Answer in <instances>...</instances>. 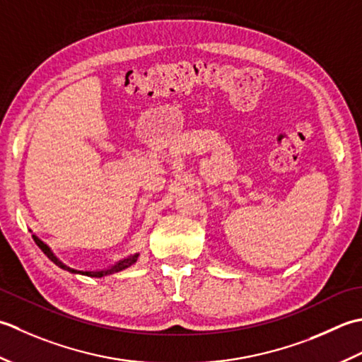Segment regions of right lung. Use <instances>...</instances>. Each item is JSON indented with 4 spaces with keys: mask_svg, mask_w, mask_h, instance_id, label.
Segmentation results:
<instances>
[{
    "mask_svg": "<svg viewBox=\"0 0 362 362\" xmlns=\"http://www.w3.org/2000/svg\"><path fill=\"white\" fill-rule=\"evenodd\" d=\"M33 239H34V242L37 243V245H39V248L42 250L43 253H45L51 261H53L56 265H59V267L61 269H64V270H69V272H71V274H81V275H86V276H95V278H101V276H105V275H109V274H114V272H120V270H123V269H127V267H129L131 264H134L136 262V259H137V255H134V256H131V257H127V259H123V261H120L119 264L117 265H114L112 269H109V270H101V272H79V270H75V269H70V267H67V265L65 264H62L61 261L57 259V257L49 252V248L45 245V243H43L39 238H37V235H34L33 234Z\"/></svg>",
    "mask_w": 362,
    "mask_h": 362,
    "instance_id": "right-lung-1",
    "label": "right lung"
}]
</instances>
